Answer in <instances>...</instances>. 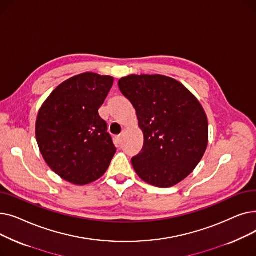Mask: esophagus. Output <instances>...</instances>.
Listing matches in <instances>:
<instances>
[{"label": "esophagus", "instance_id": "1", "mask_svg": "<svg viewBox=\"0 0 256 256\" xmlns=\"http://www.w3.org/2000/svg\"><path fill=\"white\" fill-rule=\"evenodd\" d=\"M121 139H122V136H121V135L117 136V137H116V142H117L118 144H120V143H121Z\"/></svg>", "mask_w": 256, "mask_h": 256}]
</instances>
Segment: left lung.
Segmentation results:
<instances>
[{"label": "left lung", "mask_w": 256, "mask_h": 256, "mask_svg": "<svg viewBox=\"0 0 256 256\" xmlns=\"http://www.w3.org/2000/svg\"><path fill=\"white\" fill-rule=\"evenodd\" d=\"M135 108L144 144L132 158L138 176L158 188L184 180L202 158L208 122L202 106L178 80L162 74H130L118 80Z\"/></svg>", "instance_id": "1"}]
</instances>
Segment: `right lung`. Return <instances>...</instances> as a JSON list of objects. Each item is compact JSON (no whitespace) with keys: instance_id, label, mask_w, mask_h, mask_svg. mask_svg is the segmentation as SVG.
Returning a JSON list of instances; mask_svg holds the SVG:
<instances>
[{"instance_id":"1","label":"right lung","mask_w":256,"mask_h":256,"mask_svg":"<svg viewBox=\"0 0 256 256\" xmlns=\"http://www.w3.org/2000/svg\"><path fill=\"white\" fill-rule=\"evenodd\" d=\"M114 78L84 72L64 80L39 109L35 135L48 166L72 184L100 178L116 152L98 109Z\"/></svg>"}]
</instances>
